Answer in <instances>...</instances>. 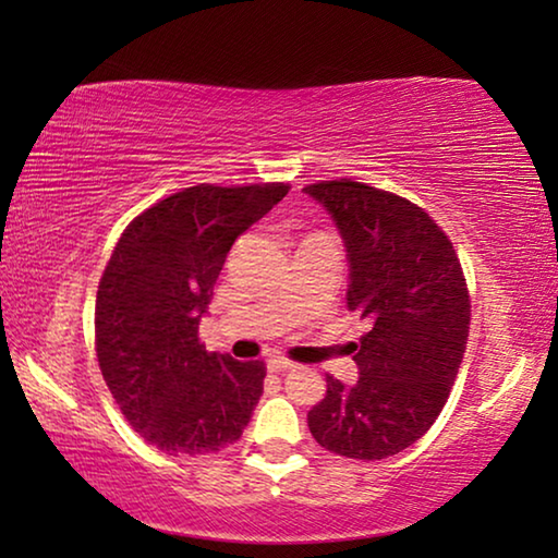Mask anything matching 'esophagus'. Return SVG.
Here are the masks:
<instances>
[{
	"label": "esophagus",
	"mask_w": 558,
	"mask_h": 558,
	"mask_svg": "<svg viewBox=\"0 0 558 558\" xmlns=\"http://www.w3.org/2000/svg\"><path fill=\"white\" fill-rule=\"evenodd\" d=\"M268 369L270 372H290V369H295V364L290 362V359H286V356H270L268 359Z\"/></svg>",
	"instance_id": "34e87169"
}]
</instances>
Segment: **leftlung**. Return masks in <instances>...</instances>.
Wrapping results in <instances>:
<instances>
[{"label":"left lung","mask_w":558,"mask_h":558,"mask_svg":"<svg viewBox=\"0 0 558 558\" xmlns=\"http://www.w3.org/2000/svg\"><path fill=\"white\" fill-rule=\"evenodd\" d=\"M332 214L349 263L347 307L372 329L354 344L359 379L327 376L307 413L329 452L381 460L413 446L456 384L470 332V295L440 226L403 196L335 179L302 189Z\"/></svg>","instance_id":"1"}]
</instances>
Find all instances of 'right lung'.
<instances>
[{
    "mask_svg": "<svg viewBox=\"0 0 558 558\" xmlns=\"http://www.w3.org/2000/svg\"><path fill=\"white\" fill-rule=\"evenodd\" d=\"M288 184H199L132 221L96 300V352L130 426L167 456H206L241 438L266 364L206 352L199 323L233 241Z\"/></svg>",
    "mask_w": 558,
    "mask_h": 558,
    "instance_id": "obj_1",
    "label": "right lung"
}]
</instances>
